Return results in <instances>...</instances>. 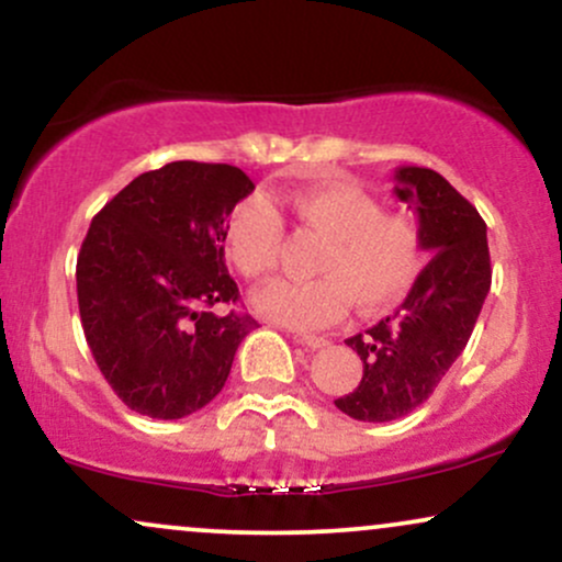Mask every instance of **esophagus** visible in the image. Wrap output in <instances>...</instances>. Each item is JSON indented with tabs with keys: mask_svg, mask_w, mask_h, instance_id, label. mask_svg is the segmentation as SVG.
Wrapping results in <instances>:
<instances>
[{
	"mask_svg": "<svg viewBox=\"0 0 562 562\" xmlns=\"http://www.w3.org/2000/svg\"><path fill=\"white\" fill-rule=\"evenodd\" d=\"M293 338L299 340V344L306 346V348H325L327 344H330V340H327V338H322V335H306V333H295Z\"/></svg>",
	"mask_w": 562,
	"mask_h": 562,
	"instance_id": "obj_1",
	"label": "esophagus"
}]
</instances>
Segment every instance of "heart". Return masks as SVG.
Instances as JSON below:
<instances>
[{
  "instance_id": "heart-1",
  "label": "heart",
  "mask_w": 562,
  "mask_h": 562,
  "mask_svg": "<svg viewBox=\"0 0 562 562\" xmlns=\"http://www.w3.org/2000/svg\"><path fill=\"white\" fill-rule=\"evenodd\" d=\"M290 209L303 229L325 245L312 272L314 280H274L254 293L256 312L280 325L322 327L351 301L364 317L398 306L420 280L425 240L415 216L383 211L372 195L351 182L308 187L290 198ZM280 211L263 192H250L229 211L224 248L237 272L248 280L267 277L280 261Z\"/></svg>"
}]
</instances>
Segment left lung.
Returning <instances> with one entry per match:
<instances>
[{
  "label": "left lung",
  "instance_id": "obj_1",
  "mask_svg": "<svg viewBox=\"0 0 562 562\" xmlns=\"http://www.w3.org/2000/svg\"><path fill=\"white\" fill-rule=\"evenodd\" d=\"M393 192L417 214L430 259L393 317L346 340L362 359L359 385L335 406L353 420L409 415L465 351L492 288L486 222L441 173L398 166Z\"/></svg>",
  "mask_w": 562,
  "mask_h": 562
}]
</instances>
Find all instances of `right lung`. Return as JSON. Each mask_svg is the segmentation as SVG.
Returning a JSON list of instances; mask_svg holds the SVG:
<instances>
[{"mask_svg": "<svg viewBox=\"0 0 562 562\" xmlns=\"http://www.w3.org/2000/svg\"><path fill=\"white\" fill-rule=\"evenodd\" d=\"M237 166L173 160L139 173L89 224L76 261L87 344L128 409L179 420L227 383L250 314L224 263L229 211L254 192Z\"/></svg>", "mask_w": 562, "mask_h": 562, "instance_id": "obj_1", "label": "right lung"}]
</instances>
